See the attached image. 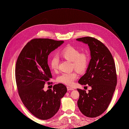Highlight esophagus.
<instances>
[{"label": "esophagus", "instance_id": "esophagus-1", "mask_svg": "<svg viewBox=\"0 0 129 129\" xmlns=\"http://www.w3.org/2000/svg\"><path fill=\"white\" fill-rule=\"evenodd\" d=\"M67 88L68 90H73L74 89L72 87H70V86H67Z\"/></svg>", "mask_w": 129, "mask_h": 129}]
</instances>
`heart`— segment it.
Instances as JSON below:
<instances>
[{"label": "heart", "instance_id": "b5f03b06", "mask_svg": "<svg viewBox=\"0 0 129 129\" xmlns=\"http://www.w3.org/2000/svg\"><path fill=\"white\" fill-rule=\"evenodd\" d=\"M63 58L72 61V66L77 71L82 73L86 70L88 61V55L86 53H79L78 49L72 46H68L63 49L59 53ZM58 59L55 56H53L50 61V67L54 71L56 72L58 69ZM76 71L71 73H63L59 75L57 81L62 84L71 86L78 77Z\"/></svg>", "mask_w": 129, "mask_h": 129}]
</instances>
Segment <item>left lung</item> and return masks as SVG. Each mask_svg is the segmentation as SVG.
I'll use <instances>...</instances> for the list:
<instances>
[{
	"label": "left lung",
	"mask_w": 129,
	"mask_h": 129,
	"mask_svg": "<svg viewBox=\"0 0 129 129\" xmlns=\"http://www.w3.org/2000/svg\"><path fill=\"white\" fill-rule=\"evenodd\" d=\"M76 40L88 44L91 57L86 74L78 83L92 87L87 93L77 89L79 93L77 105L86 117H98L108 108L117 86L115 62L109 49L98 40L85 37Z\"/></svg>",
	"instance_id": "obj_1"
}]
</instances>
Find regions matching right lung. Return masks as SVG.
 I'll return each mask as SVG.
<instances>
[{
    "label": "right lung",
    "instance_id": "right-lung-1",
    "mask_svg": "<svg viewBox=\"0 0 129 129\" xmlns=\"http://www.w3.org/2000/svg\"><path fill=\"white\" fill-rule=\"evenodd\" d=\"M64 43L50 39H34L20 52L15 68V80L19 95L31 113L46 120L59 110L60 99L67 92L62 84L44 91V84L52 78L48 65V56Z\"/></svg>",
    "mask_w": 129,
    "mask_h": 129
}]
</instances>
